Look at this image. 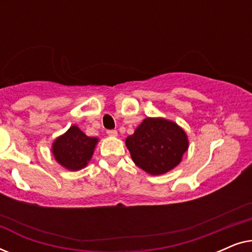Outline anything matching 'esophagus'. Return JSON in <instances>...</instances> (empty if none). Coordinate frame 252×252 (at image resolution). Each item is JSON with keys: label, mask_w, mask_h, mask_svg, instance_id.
<instances>
[{"label": "esophagus", "mask_w": 252, "mask_h": 252, "mask_svg": "<svg viewBox=\"0 0 252 252\" xmlns=\"http://www.w3.org/2000/svg\"><path fill=\"white\" fill-rule=\"evenodd\" d=\"M106 133H108L109 136H117V135H118V132H117L116 129H109V130H106Z\"/></svg>", "instance_id": "34e87169"}]
</instances>
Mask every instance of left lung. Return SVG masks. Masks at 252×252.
Returning <instances> with one entry per match:
<instances>
[{
  "label": "left lung",
  "instance_id": "8db88e82",
  "mask_svg": "<svg viewBox=\"0 0 252 252\" xmlns=\"http://www.w3.org/2000/svg\"><path fill=\"white\" fill-rule=\"evenodd\" d=\"M130 157L151 175H160L180 164L188 137L177 124L164 118H146L126 139Z\"/></svg>",
  "mask_w": 252,
  "mask_h": 252
}]
</instances>
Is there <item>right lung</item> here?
<instances>
[{"mask_svg":"<svg viewBox=\"0 0 252 252\" xmlns=\"http://www.w3.org/2000/svg\"><path fill=\"white\" fill-rule=\"evenodd\" d=\"M98 139L87 136L78 126L73 125L54 141L53 155L63 167L78 171L91 160Z\"/></svg>","mask_w":252,"mask_h":252,"instance_id":"right-lung-1","label":"right lung"}]
</instances>
